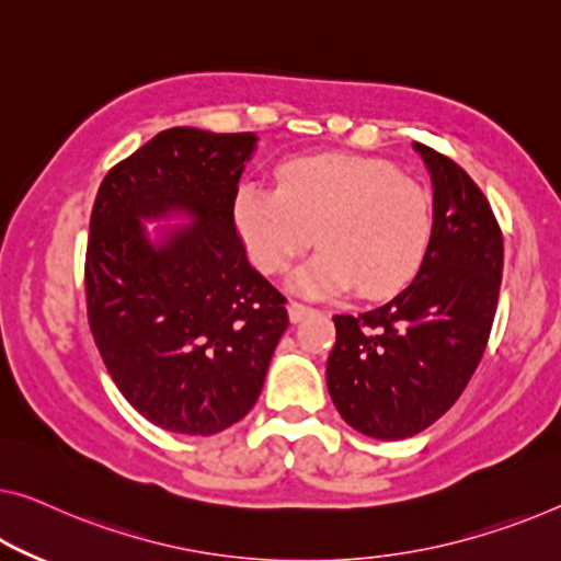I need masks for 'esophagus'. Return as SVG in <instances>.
Listing matches in <instances>:
<instances>
[{
    "label": "esophagus",
    "mask_w": 561,
    "mask_h": 561,
    "mask_svg": "<svg viewBox=\"0 0 561 561\" xmlns=\"http://www.w3.org/2000/svg\"><path fill=\"white\" fill-rule=\"evenodd\" d=\"M287 312H289V320L297 324V322H302L307 314H312V307H307V305H302V302H289Z\"/></svg>",
    "instance_id": "esophagus-1"
}]
</instances>
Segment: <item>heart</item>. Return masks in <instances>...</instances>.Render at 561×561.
I'll return each instance as SVG.
<instances>
[{
  "label": "heart",
  "mask_w": 561,
  "mask_h": 561,
  "mask_svg": "<svg viewBox=\"0 0 561 561\" xmlns=\"http://www.w3.org/2000/svg\"><path fill=\"white\" fill-rule=\"evenodd\" d=\"M279 188L241 183L233 221L247 254L266 274H282L324 244L295 274L305 295L357 287L388 297L421 270L433 233L431 196L380 158L309 156L277 171Z\"/></svg>",
  "instance_id": "b5f03b06"
}]
</instances>
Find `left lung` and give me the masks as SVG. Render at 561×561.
Here are the masks:
<instances>
[{
    "label": "left lung",
    "instance_id": "left-lung-1",
    "mask_svg": "<svg viewBox=\"0 0 561 561\" xmlns=\"http://www.w3.org/2000/svg\"><path fill=\"white\" fill-rule=\"evenodd\" d=\"M433 183V233L415 279L363 314H334L328 390L363 436L411 438L456 403L494 324L504 239L461 165L413 144Z\"/></svg>",
    "mask_w": 561,
    "mask_h": 561
}]
</instances>
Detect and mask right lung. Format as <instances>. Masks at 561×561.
Returning <instances> with one entry per match:
<instances>
[{
	"label": "right lung",
	"mask_w": 561,
	"mask_h": 561,
	"mask_svg": "<svg viewBox=\"0 0 561 561\" xmlns=\"http://www.w3.org/2000/svg\"><path fill=\"white\" fill-rule=\"evenodd\" d=\"M254 133L171 128L100 183L88 320L125 400L163 431L214 436L252 411L289 317L233 224ZM188 218L191 225L146 220Z\"/></svg>",
	"instance_id": "add662e5"
}]
</instances>
